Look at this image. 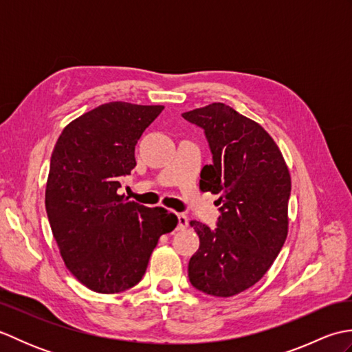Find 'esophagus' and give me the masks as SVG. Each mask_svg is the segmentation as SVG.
Returning a JSON list of instances; mask_svg holds the SVG:
<instances>
[{"label":"esophagus","instance_id":"34e87169","mask_svg":"<svg viewBox=\"0 0 352 352\" xmlns=\"http://www.w3.org/2000/svg\"><path fill=\"white\" fill-rule=\"evenodd\" d=\"M177 219H178V227H177V230H184L186 227L189 226V219H188V216H186V214L178 213V214H177Z\"/></svg>","mask_w":352,"mask_h":352}]
</instances>
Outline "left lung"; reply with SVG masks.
I'll use <instances>...</instances> for the list:
<instances>
[{"instance_id": "obj_1", "label": "left lung", "mask_w": 352, "mask_h": 352, "mask_svg": "<svg viewBox=\"0 0 352 352\" xmlns=\"http://www.w3.org/2000/svg\"><path fill=\"white\" fill-rule=\"evenodd\" d=\"M204 130L213 163L199 186L219 195L221 216L212 230L190 221L199 248L189 261V281L212 296H233L254 286L287 237L290 174L265 129L222 102L183 113Z\"/></svg>"}]
</instances>
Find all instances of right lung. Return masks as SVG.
Here are the masks:
<instances>
[{"label": "right lung", "instance_id": "obj_1", "mask_svg": "<svg viewBox=\"0 0 352 352\" xmlns=\"http://www.w3.org/2000/svg\"><path fill=\"white\" fill-rule=\"evenodd\" d=\"M163 106L115 101L65 126L51 155L45 207L66 267L87 289L118 294L142 280L175 214L118 195L134 146Z\"/></svg>", "mask_w": 352, "mask_h": 352}]
</instances>
